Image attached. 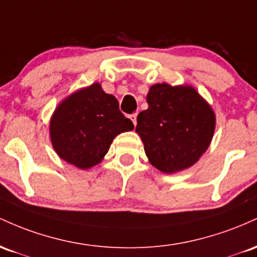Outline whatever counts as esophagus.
<instances>
[{
	"instance_id": "34e87169",
	"label": "esophagus",
	"mask_w": 257,
	"mask_h": 257,
	"mask_svg": "<svg viewBox=\"0 0 257 257\" xmlns=\"http://www.w3.org/2000/svg\"><path fill=\"white\" fill-rule=\"evenodd\" d=\"M128 119L132 121V123H134L135 126H136V123H137V113H134V114L128 115Z\"/></svg>"
}]
</instances>
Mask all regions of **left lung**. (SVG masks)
<instances>
[{"label":"left lung","mask_w":257,"mask_h":257,"mask_svg":"<svg viewBox=\"0 0 257 257\" xmlns=\"http://www.w3.org/2000/svg\"><path fill=\"white\" fill-rule=\"evenodd\" d=\"M148 109L137 116L136 132L153 166L175 174L194 165L214 137L216 115L191 85L155 83L147 94Z\"/></svg>","instance_id":"left-lung-1"}]
</instances>
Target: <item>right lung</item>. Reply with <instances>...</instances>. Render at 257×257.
Masks as SVG:
<instances>
[{
  "instance_id": "obj_1",
  "label": "right lung",
  "mask_w": 257,
  "mask_h": 257,
  "mask_svg": "<svg viewBox=\"0 0 257 257\" xmlns=\"http://www.w3.org/2000/svg\"><path fill=\"white\" fill-rule=\"evenodd\" d=\"M134 130L113 94L94 82L69 94L50 120V137L58 157L77 169L88 170L104 159L114 138Z\"/></svg>"
}]
</instances>
